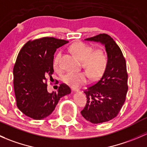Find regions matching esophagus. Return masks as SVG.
I'll use <instances>...</instances> for the list:
<instances>
[{"instance_id": "esophagus-1", "label": "esophagus", "mask_w": 147, "mask_h": 147, "mask_svg": "<svg viewBox=\"0 0 147 147\" xmlns=\"http://www.w3.org/2000/svg\"><path fill=\"white\" fill-rule=\"evenodd\" d=\"M72 92H78L79 91V90L77 88H75V87H72Z\"/></svg>"}]
</instances>
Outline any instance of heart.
<instances>
[{
    "label": "heart",
    "instance_id": "1",
    "mask_svg": "<svg viewBox=\"0 0 147 147\" xmlns=\"http://www.w3.org/2000/svg\"><path fill=\"white\" fill-rule=\"evenodd\" d=\"M70 51L82 61V66L92 79L101 77L105 72L108 64V57L102 49L94 50L92 46L84 42H77L69 48ZM62 52L59 51L53 60V65L56 69H60V60ZM88 75L84 72H69L63 76V81L72 87H78L84 84Z\"/></svg>",
    "mask_w": 147,
    "mask_h": 147
}]
</instances>
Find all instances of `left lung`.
I'll list each match as a JSON object with an SVG mask.
<instances>
[{"label": "left lung", "mask_w": 147, "mask_h": 147, "mask_svg": "<svg viewBox=\"0 0 147 147\" xmlns=\"http://www.w3.org/2000/svg\"><path fill=\"white\" fill-rule=\"evenodd\" d=\"M85 40L105 45L108 64L102 78L84 92L87 104L82 117L93 124L106 122L117 116L126 100L128 85L126 60L115 41L107 34H99Z\"/></svg>", "instance_id": "left-lung-1"}]
</instances>
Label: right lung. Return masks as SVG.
I'll return each mask as SVG.
<instances>
[{
	"label": "right lung",
	"mask_w": 147,
	"mask_h": 147,
	"mask_svg": "<svg viewBox=\"0 0 147 147\" xmlns=\"http://www.w3.org/2000/svg\"><path fill=\"white\" fill-rule=\"evenodd\" d=\"M65 40L45 37L29 40L18 55L13 67V85L17 107L34 119L50 116L63 96L71 92L62 83L57 92L47 90V78H51L54 54L58 47L67 43Z\"/></svg>",
	"instance_id": "add662e5"
}]
</instances>
